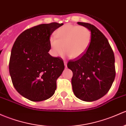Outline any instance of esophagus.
I'll return each instance as SVG.
<instances>
[{
    "instance_id": "obj_1",
    "label": "esophagus",
    "mask_w": 126,
    "mask_h": 126,
    "mask_svg": "<svg viewBox=\"0 0 126 126\" xmlns=\"http://www.w3.org/2000/svg\"><path fill=\"white\" fill-rule=\"evenodd\" d=\"M64 66H65V67H66V66H67V62L64 61Z\"/></svg>"
}]
</instances>
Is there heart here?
<instances>
[{
	"mask_svg": "<svg viewBox=\"0 0 126 126\" xmlns=\"http://www.w3.org/2000/svg\"><path fill=\"white\" fill-rule=\"evenodd\" d=\"M56 38L51 37L49 46L55 57L62 55L66 51L72 59L83 55L91 42V32L85 26L67 23L59 28L55 31Z\"/></svg>",
	"mask_w": 126,
	"mask_h": 126,
	"instance_id": "1",
	"label": "heart"
}]
</instances>
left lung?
<instances>
[{"mask_svg": "<svg viewBox=\"0 0 126 126\" xmlns=\"http://www.w3.org/2000/svg\"><path fill=\"white\" fill-rule=\"evenodd\" d=\"M91 32L90 45L83 55L70 60L67 66L73 72L72 89L84 101H94L104 96L115 77V56L104 34L93 25L77 22Z\"/></svg>", "mask_w": 126, "mask_h": 126, "instance_id": "8db88e82", "label": "left lung"}]
</instances>
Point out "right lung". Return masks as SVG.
I'll use <instances>...</instances> for the list:
<instances>
[{
    "label": "right lung",
    "mask_w": 126,
    "mask_h": 126,
    "mask_svg": "<svg viewBox=\"0 0 126 126\" xmlns=\"http://www.w3.org/2000/svg\"><path fill=\"white\" fill-rule=\"evenodd\" d=\"M63 25L52 22L28 29L13 45L9 64L12 82L18 93L31 101L46 100L55 93L64 65L62 58L48 53L49 41L53 32Z\"/></svg>",
    "instance_id": "1"
}]
</instances>
